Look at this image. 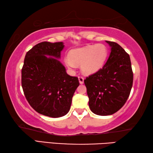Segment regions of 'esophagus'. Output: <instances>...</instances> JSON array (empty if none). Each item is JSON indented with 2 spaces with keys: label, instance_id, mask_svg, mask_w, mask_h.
<instances>
[{
  "label": "esophagus",
  "instance_id": "obj_1",
  "mask_svg": "<svg viewBox=\"0 0 153 153\" xmlns=\"http://www.w3.org/2000/svg\"><path fill=\"white\" fill-rule=\"evenodd\" d=\"M78 79H79V82L80 84H84V77H82L81 76H79L78 77Z\"/></svg>",
  "mask_w": 153,
  "mask_h": 153
}]
</instances>
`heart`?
<instances>
[{
    "mask_svg": "<svg viewBox=\"0 0 153 153\" xmlns=\"http://www.w3.org/2000/svg\"><path fill=\"white\" fill-rule=\"evenodd\" d=\"M108 55V49L102 44L87 45L76 48L69 52V56L64 58V63L69 69H75L81 65L84 74L92 75L104 66Z\"/></svg>",
    "mask_w": 153,
    "mask_h": 153,
    "instance_id": "heart-1",
    "label": "heart"
}]
</instances>
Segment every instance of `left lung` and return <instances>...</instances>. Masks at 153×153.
<instances>
[{"label":"left lung","mask_w":153,"mask_h":153,"mask_svg":"<svg viewBox=\"0 0 153 153\" xmlns=\"http://www.w3.org/2000/svg\"><path fill=\"white\" fill-rule=\"evenodd\" d=\"M111 53L105 65L84 79L90 110L98 115L118 111L128 100L133 84L130 58L117 43L106 41Z\"/></svg>","instance_id":"obj_1"}]
</instances>
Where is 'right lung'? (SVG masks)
<instances>
[{"label": "right lung", "instance_id": "right-lung-1", "mask_svg": "<svg viewBox=\"0 0 153 153\" xmlns=\"http://www.w3.org/2000/svg\"><path fill=\"white\" fill-rule=\"evenodd\" d=\"M62 42H42L25 55L22 69L25 97L33 109L51 117H61L70 109L72 97L79 85L77 77L69 76L59 60Z\"/></svg>", "mask_w": 153, "mask_h": 153}]
</instances>
